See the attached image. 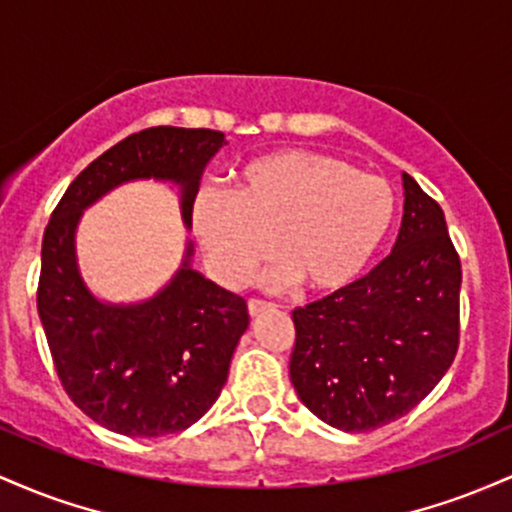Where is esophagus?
<instances>
[{
	"instance_id": "1",
	"label": "esophagus",
	"mask_w": 512,
	"mask_h": 512,
	"mask_svg": "<svg viewBox=\"0 0 512 512\" xmlns=\"http://www.w3.org/2000/svg\"><path fill=\"white\" fill-rule=\"evenodd\" d=\"M271 309H275V304L268 302V300H261V297H251V300H249V314H251V317H258V314H263V312H271Z\"/></svg>"
}]
</instances>
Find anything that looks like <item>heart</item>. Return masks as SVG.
I'll return each mask as SVG.
<instances>
[{
	"mask_svg": "<svg viewBox=\"0 0 512 512\" xmlns=\"http://www.w3.org/2000/svg\"><path fill=\"white\" fill-rule=\"evenodd\" d=\"M396 215V195L382 176L314 149L263 154L239 171L237 188H203L193 229L222 280L244 278L278 251L300 285L341 290L380 251Z\"/></svg>",
	"mask_w": 512,
	"mask_h": 512,
	"instance_id": "b5f03b06",
	"label": "heart"
}]
</instances>
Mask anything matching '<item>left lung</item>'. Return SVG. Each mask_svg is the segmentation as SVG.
<instances>
[{
	"mask_svg": "<svg viewBox=\"0 0 512 512\" xmlns=\"http://www.w3.org/2000/svg\"><path fill=\"white\" fill-rule=\"evenodd\" d=\"M392 254L324 300L292 312L290 380L329 426L365 433L421 404L459 348L462 263L445 212L404 174Z\"/></svg>",
	"mask_w": 512,
	"mask_h": 512,
	"instance_id": "obj_1",
	"label": "left lung"
}]
</instances>
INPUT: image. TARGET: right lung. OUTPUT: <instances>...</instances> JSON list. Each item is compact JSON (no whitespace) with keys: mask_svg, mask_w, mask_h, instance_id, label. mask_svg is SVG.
<instances>
[{"mask_svg":"<svg viewBox=\"0 0 512 512\" xmlns=\"http://www.w3.org/2000/svg\"><path fill=\"white\" fill-rule=\"evenodd\" d=\"M222 145L225 132L208 128L135 132L86 166L45 227L36 300L55 372L74 404L113 433L159 438L193 426L225 387L249 307L193 271L188 258L154 300L101 304L77 273L74 227L113 186L149 176L181 183L183 220L191 225L203 166Z\"/></svg>","mask_w":512,"mask_h":512,"instance_id":"1","label":"right lung"}]
</instances>
